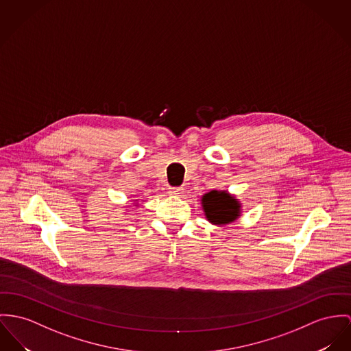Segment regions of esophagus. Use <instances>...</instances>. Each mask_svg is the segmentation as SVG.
<instances>
[{"mask_svg": "<svg viewBox=\"0 0 351 351\" xmlns=\"http://www.w3.org/2000/svg\"><path fill=\"white\" fill-rule=\"evenodd\" d=\"M182 193H183V189H182V187H173V189H169V195L180 196Z\"/></svg>", "mask_w": 351, "mask_h": 351, "instance_id": "1", "label": "esophagus"}]
</instances>
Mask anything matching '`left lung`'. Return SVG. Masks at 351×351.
I'll return each mask as SVG.
<instances>
[{
    "instance_id": "8db88e82",
    "label": "left lung",
    "mask_w": 351,
    "mask_h": 351,
    "mask_svg": "<svg viewBox=\"0 0 351 351\" xmlns=\"http://www.w3.org/2000/svg\"><path fill=\"white\" fill-rule=\"evenodd\" d=\"M202 210L206 219L215 226L237 221L242 216V203L228 191L213 189L200 197Z\"/></svg>"
}]
</instances>
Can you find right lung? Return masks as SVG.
I'll return each instance as SVG.
<instances>
[{
    "label": "right lung",
    "mask_w": 351,
    "mask_h": 351,
    "mask_svg": "<svg viewBox=\"0 0 351 351\" xmlns=\"http://www.w3.org/2000/svg\"><path fill=\"white\" fill-rule=\"evenodd\" d=\"M137 202H138V200H135V202H134V206H135V207H137V206H138V203H137Z\"/></svg>",
    "instance_id": "obj_1"
}]
</instances>
